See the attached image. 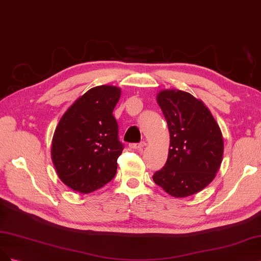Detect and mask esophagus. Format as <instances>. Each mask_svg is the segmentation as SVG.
<instances>
[{
	"label": "esophagus",
	"instance_id": "1",
	"mask_svg": "<svg viewBox=\"0 0 261 261\" xmlns=\"http://www.w3.org/2000/svg\"><path fill=\"white\" fill-rule=\"evenodd\" d=\"M146 144L145 142H141V143H131V144L129 145L130 148L132 149H138V150H142L143 147H144Z\"/></svg>",
	"mask_w": 261,
	"mask_h": 261
}]
</instances>
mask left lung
I'll list each match as a JSON object with an SVG mask.
<instances>
[{"instance_id": "obj_1", "label": "left lung", "mask_w": 261, "mask_h": 261, "mask_svg": "<svg viewBox=\"0 0 261 261\" xmlns=\"http://www.w3.org/2000/svg\"><path fill=\"white\" fill-rule=\"evenodd\" d=\"M170 133L167 163L153 180L173 197L196 194L212 182L223 156V138L212 113L200 99L180 90L157 94Z\"/></svg>"}]
</instances>
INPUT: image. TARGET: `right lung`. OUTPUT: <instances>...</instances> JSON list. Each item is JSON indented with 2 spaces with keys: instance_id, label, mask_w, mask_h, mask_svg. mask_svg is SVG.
Listing matches in <instances>:
<instances>
[{
  "instance_id": "1",
  "label": "right lung",
  "mask_w": 261,
  "mask_h": 261,
  "mask_svg": "<svg viewBox=\"0 0 261 261\" xmlns=\"http://www.w3.org/2000/svg\"><path fill=\"white\" fill-rule=\"evenodd\" d=\"M121 91L113 86L90 89L67 109L54 132L52 161L60 179L82 194L111 182L123 144L113 111Z\"/></svg>"
}]
</instances>
